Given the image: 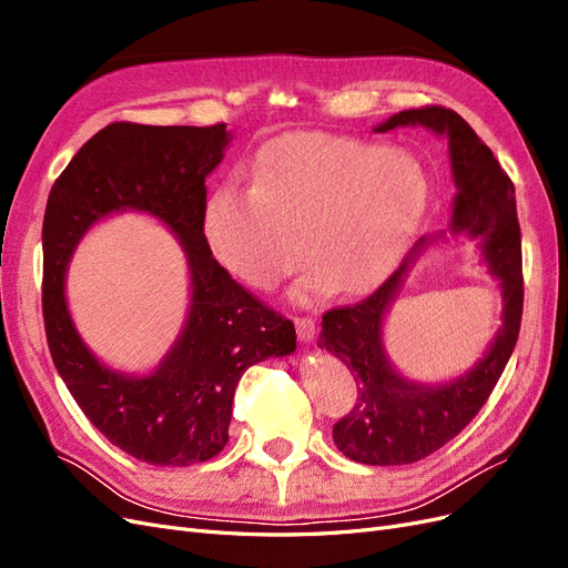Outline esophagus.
<instances>
[{
    "label": "esophagus",
    "mask_w": 568,
    "mask_h": 568,
    "mask_svg": "<svg viewBox=\"0 0 568 568\" xmlns=\"http://www.w3.org/2000/svg\"><path fill=\"white\" fill-rule=\"evenodd\" d=\"M296 322V334L298 338L305 343V341H313L315 336V320L311 315H301L294 320Z\"/></svg>",
    "instance_id": "esophagus-1"
}]
</instances>
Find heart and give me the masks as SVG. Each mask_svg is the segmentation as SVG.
Segmentation results:
<instances>
[{
  "mask_svg": "<svg viewBox=\"0 0 568 568\" xmlns=\"http://www.w3.org/2000/svg\"><path fill=\"white\" fill-rule=\"evenodd\" d=\"M426 201V173L409 153L301 132L257 153L253 182H222L203 230L217 261L253 288L284 280L305 246L313 267L294 288L298 301L365 294L403 261Z\"/></svg>",
  "mask_w": 568,
  "mask_h": 568,
  "instance_id": "obj_1",
  "label": "heart"
}]
</instances>
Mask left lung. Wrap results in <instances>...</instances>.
I'll return each mask as SVG.
<instances>
[{
  "instance_id": "left-lung-1",
  "label": "left lung",
  "mask_w": 568,
  "mask_h": 568,
  "mask_svg": "<svg viewBox=\"0 0 568 568\" xmlns=\"http://www.w3.org/2000/svg\"><path fill=\"white\" fill-rule=\"evenodd\" d=\"M403 125H424L448 134L457 184L450 230L453 234L467 232L471 239H480L486 263L500 280L505 305L503 326L486 357L445 386H422L403 379L384 355V313L398 294L412 253L365 301L332 307L322 315L317 346L336 355L357 384L353 409L334 424V443L348 459L374 467L419 462L453 440L478 415L517 346L524 313L521 230L514 182L467 120L453 109L400 111L376 132ZM422 246L426 242H419Z\"/></svg>"
}]
</instances>
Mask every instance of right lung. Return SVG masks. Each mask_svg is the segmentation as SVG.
<instances>
[{
  "label": "right lung",
  "mask_w": 568,
  "mask_h": 568,
  "mask_svg": "<svg viewBox=\"0 0 568 568\" xmlns=\"http://www.w3.org/2000/svg\"><path fill=\"white\" fill-rule=\"evenodd\" d=\"M227 142L225 123H111L75 153L47 199L42 315L51 359L99 432L156 467H189L222 453L242 374L265 357L296 351L294 322L232 280L203 234L205 178L222 161ZM115 210H144L163 219L187 251L193 277L183 336L149 377L101 366L77 336L62 296L77 242Z\"/></svg>",
  "instance_id": "add662e5"
}]
</instances>
